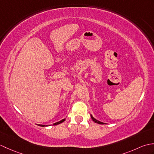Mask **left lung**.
I'll use <instances>...</instances> for the list:
<instances>
[{
	"label": "left lung",
	"instance_id": "left-lung-1",
	"mask_svg": "<svg viewBox=\"0 0 154 154\" xmlns=\"http://www.w3.org/2000/svg\"><path fill=\"white\" fill-rule=\"evenodd\" d=\"M91 119H93V120L94 121V122H96V123H97V124H105V123H103V122H100V121H99V120H97V119H94V118L92 115H91Z\"/></svg>",
	"mask_w": 154,
	"mask_h": 154
}]
</instances>
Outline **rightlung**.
<instances>
[{
	"instance_id": "obj_1",
	"label": "right lung",
	"mask_w": 154,
	"mask_h": 154,
	"mask_svg": "<svg viewBox=\"0 0 154 154\" xmlns=\"http://www.w3.org/2000/svg\"><path fill=\"white\" fill-rule=\"evenodd\" d=\"M65 120V119H63V120H60V121H59V122H55V123H54V125H57V124H60V123H62L63 122H64ZM38 126H42V127H44V126H50V125H44V124H38Z\"/></svg>"
}]
</instances>
